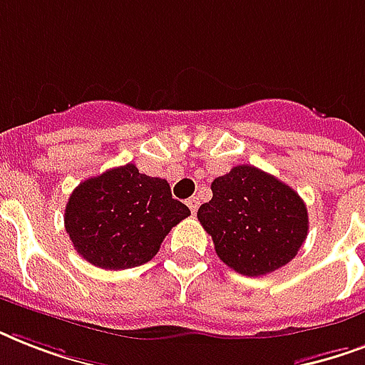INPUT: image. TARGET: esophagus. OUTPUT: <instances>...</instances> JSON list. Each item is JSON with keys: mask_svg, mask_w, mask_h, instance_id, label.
<instances>
[{"mask_svg": "<svg viewBox=\"0 0 365 365\" xmlns=\"http://www.w3.org/2000/svg\"><path fill=\"white\" fill-rule=\"evenodd\" d=\"M199 205H200V200H199V197H191V199H187V206H189V210L193 212H197V208H199Z\"/></svg>", "mask_w": 365, "mask_h": 365, "instance_id": "1", "label": "esophagus"}]
</instances>
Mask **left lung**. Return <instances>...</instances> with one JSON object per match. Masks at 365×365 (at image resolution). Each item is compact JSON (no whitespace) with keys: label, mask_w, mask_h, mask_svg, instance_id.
Instances as JSON below:
<instances>
[{"label":"left lung","mask_w":365,"mask_h":365,"mask_svg":"<svg viewBox=\"0 0 365 365\" xmlns=\"http://www.w3.org/2000/svg\"><path fill=\"white\" fill-rule=\"evenodd\" d=\"M217 257L246 277H261L294 259L309 231L307 206L294 189L252 165L212 182V199L197 212Z\"/></svg>","instance_id":"8db88e82"}]
</instances>
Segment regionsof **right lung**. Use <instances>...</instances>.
I'll use <instances>...</instances> for the list:
<instances>
[{"label": "right lung", "instance_id": "add662e5", "mask_svg": "<svg viewBox=\"0 0 365 365\" xmlns=\"http://www.w3.org/2000/svg\"><path fill=\"white\" fill-rule=\"evenodd\" d=\"M191 210L172 199L166 180L117 166L73 189L64 214L66 231L81 257L110 271L143 265L174 225Z\"/></svg>", "mask_w": 365, "mask_h": 365}]
</instances>
